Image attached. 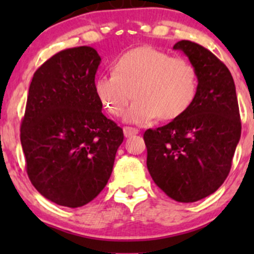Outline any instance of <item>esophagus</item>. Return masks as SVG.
I'll list each match as a JSON object with an SVG mask.
<instances>
[{
  "instance_id": "esophagus-1",
  "label": "esophagus",
  "mask_w": 254,
  "mask_h": 254,
  "mask_svg": "<svg viewBox=\"0 0 254 254\" xmlns=\"http://www.w3.org/2000/svg\"><path fill=\"white\" fill-rule=\"evenodd\" d=\"M123 131H124L125 137H130V136L137 135V133H138V129H136V127H124Z\"/></svg>"
}]
</instances>
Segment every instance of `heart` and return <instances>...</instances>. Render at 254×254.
<instances>
[{
	"mask_svg": "<svg viewBox=\"0 0 254 254\" xmlns=\"http://www.w3.org/2000/svg\"><path fill=\"white\" fill-rule=\"evenodd\" d=\"M94 93L101 106L119 117L131 98H136L124 119L148 123L156 117L173 121L193 104L198 74L190 61L172 57L151 46H139L119 55L112 62V74L94 80Z\"/></svg>",
	"mask_w": 254,
	"mask_h": 254,
	"instance_id": "heart-1",
	"label": "heart"
}]
</instances>
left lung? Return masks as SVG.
Returning a JSON list of instances; mask_svg holds the SVG:
<instances>
[{
  "label": "left lung",
  "instance_id": "obj_1",
  "mask_svg": "<svg viewBox=\"0 0 254 254\" xmlns=\"http://www.w3.org/2000/svg\"><path fill=\"white\" fill-rule=\"evenodd\" d=\"M173 49L196 68L197 95L179 118L145 131L147 167L168 197L192 203L214 193L228 177L241 135L240 112L234 80L223 62L190 40Z\"/></svg>",
  "mask_w": 254,
  "mask_h": 254
}]
</instances>
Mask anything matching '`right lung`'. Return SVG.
Returning <instances> with one entry per match:
<instances>
[{
    "label": "right lung",
    "mask_w": 254,
    "mask_h": 254,
    "mask_svg": "<svg viewBox=\"0 0 254 254\" xmlns=\"http://www.w3.org/2000/svg\"><path fill=\"white\" fill-rule=\"evenodd\" d=\"M100 61L90 46L62 50L37 69L28 89L20 127L26 171L37 191L58 205L94 199L124 139L94 93Z\"/></svg>",
    "instance_id": "right-lung-1"
}]
</instances>
